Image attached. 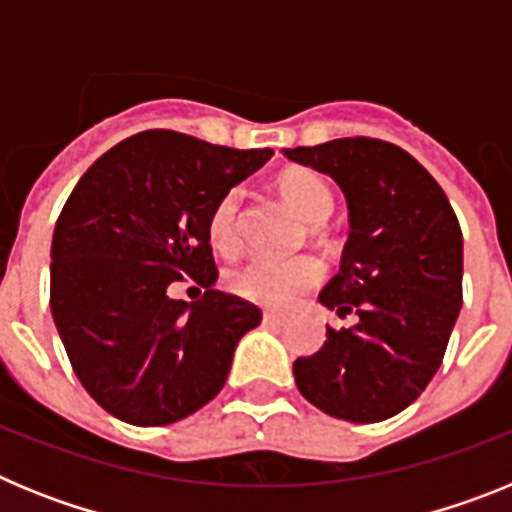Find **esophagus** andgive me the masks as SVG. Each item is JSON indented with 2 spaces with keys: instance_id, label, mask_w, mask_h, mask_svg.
<instances>
[{
  "instance_id": "34e87169",
  "label": "esophagus",
  "mask_w": 512,
  "mask_h": 512,
  "mask_svg": "<svg viewBox=\"0 0 512 512\" xmlns=\"http://www.w3.org/2000/svg\"><path fill=\"white\" fill-rule=\"evenodd\" d=\"M284 323H287V318L279 315V312H264V325H284Z\"/></svg>"
}]
</instances>
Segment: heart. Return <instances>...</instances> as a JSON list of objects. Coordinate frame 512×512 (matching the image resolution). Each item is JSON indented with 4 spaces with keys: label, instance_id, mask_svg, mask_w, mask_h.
I'll return each mask as SVG.
<instances>
[{
    "label": "heart",
    "instance_id": "heart-1",
    "mask_svg": "<svg viewBox=\"0 0 512 512\" xmlns=\"http://www.w3.org/2000/svg\"><path fill=\"white\" fill-rule=\"evenodd\" d=\"M279 192L287 205L310 225L323 223L333 210V194L328 184L312 171H287L279 176ZM241 202L243 189L233 187L223 192L207 215V238L223 253H233L241 241ZM325 277V269L318 259L300 256V259H266L253 256L246 264L228 274V284L235 295L264 307H287L318 287Z\"/></svg>",
    "mask_w": 512,
    "mask_h": 512
}]
</instances>
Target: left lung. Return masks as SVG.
<instances>
[{"instance_id": "obj_1", "label": "left lung", "mask_w": 512, "mask_h": 512, "mask_svg": "<svg viewBox=\"0 0 512 512\" xmlns=\"http://www.w3.org/2000/svg\"><path fill=\"white\" fill-rule=\"evenodd\" d=\"M284 156L346 194L351 233L320 302L356 315L351 328H328L318 354L295 361L297 390L333 418H392L428 387L459 318V220L436 179L387 140L338 138Z\"/></svg>"}]
</instances>
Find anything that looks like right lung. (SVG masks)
<instances>
[{
	"mask_svg": "<svg viewBox=\"0 0 512 512\" xmlns=\"http://www.w3.org/2000/svg\"><path fill=\"white\" fill-rule=\"evenodd\" d=\"M274 156L146 130L99 156L58 215L51 312L84 390L130 425H169L223 390L261 310L212 289L207 215ZM206 287L189 306L170 287Z\"/></svg>",
	"mask_w": 512,
	"mask_h": 512,
	"instance_id": "add662e5",
	"label": "right lung"
}]
</instances>
